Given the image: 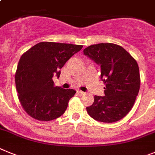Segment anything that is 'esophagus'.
<instances>
[{
    "instance_id": "1",
    "label": "esophagus",
    "mask_w": 155,
    "mask_h": 155,
    "mask_svg": "<svg viewBox=\"0 0 155 155\" xmlns=\"http://www.w3.org/2000/svg\"><path fill=\"white\" fill-rule=\"evenodd\" d=\"M77 93H78V94H79V95H84V94H85V93L83 92V91H77Z\"/></svg>"
}]
</instances>
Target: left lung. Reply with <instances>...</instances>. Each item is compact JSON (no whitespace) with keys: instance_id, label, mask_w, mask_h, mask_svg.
I'll list each match as a JSON object with an SVG mask.
<instances>
[{"instance_id":"1","label":"left lung","mask_w":155,"mask_h":155,"mask_svg":"<svg viewBox=\"0 0 155 155\" xmlns=\"http://www.w3.org/2000/svg\"><path fill=\"white\" fill-rule=\"evenodd\" d=\"M83 54L101 66V79L105 85V96H94L87 107L90 116L102 122H115L124 118L134 106L140 87L137 61L117 44H94Z\"/></svg>"}]
</instances>
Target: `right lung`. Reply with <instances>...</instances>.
<instances>
[{
  "mask_svg": "<svg viewBox=\"0 0 155 155\" xmlns=\"http://www.w3.org/2000/svg\"><path fill=\"white\" fill-rule=\"evenodd\" d=\"M82 45L40 42L21 55L16 70L15 86L21 107L29 116L39 121H51L62 115L72 89L54 87L52 78L59 77L60 68Z\"/></svg>",
  "mask_w": 155,
  "mask_h": 155,
  "instance_id": "obj_1",
  "label": "right lung"
}]
</instances>
